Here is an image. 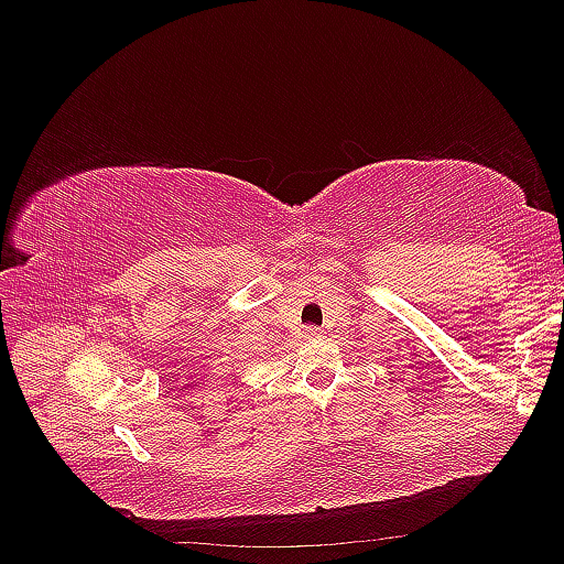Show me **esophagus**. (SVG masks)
<instances>
[{
    "label": "esophagus",
    "mask_w": 564,
    "mask_h": 564,
    "mask_svg": "<svg viewBox=\"0 0 564 564\" xmlns=\"http://www.w3.org/2000/svg\"><path fill=\"white\" fill-rule=\"evenodd\" d=\"M305 338H313V336H319V329L317 327H305Z\"/></svg>",
    "instance_id": "34e87169"
}]
</instances>
